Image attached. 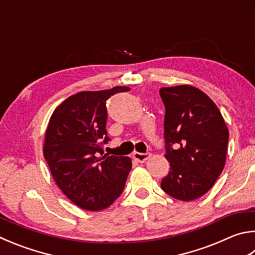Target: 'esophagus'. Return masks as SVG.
Here are the masks:
<instances>
[{
	"instance_id": "obj_1",
	"label": "esophagus",
	"mask_w": 255,
	"mask_h": 255,
	"mask_svg": "<svg viewBox=\"0 0 255 255\" xmlns=\"http://www.w3.org/2000/svg\"><path fill=\"white\" fill-rule=\"evenodd\" d=\"M133 159H136L137 161H139V163H143V161H146L148 158L150 157V154L149 152H133Z\"/></svg>"
}]
</instances>
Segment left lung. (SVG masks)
Listing matches in <instances>:
<instances>
[{
  "mask_svg": "<svg viewBox=\"0 0 255 255\" xmlns=\"http://www.w3.org/2000/svg\"><path fill=\"white\" fill-rule=\"evenodd\" d=\"M159 94L166 109L165 157L170 165L160 187L176 200H197L224 168L229 129L216 105L196 87H165Z\"/></svg>",
  "mask_w": 255,
  "mask_h": 255,
  "instance_id": "1",
  "label": "left lung"
}]
</instances>
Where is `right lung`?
Listing matches in <instances>:
<instances>
[{
  "label": "right lung",
  "mask_w": 255,
  "mask_h": 255,
  "mask_svg": "<svg viewBox=\"0 0 255 255\" xmlns=\"http://www.w3.org/2000/svg\"><path fill=\"white\" fill-rule=\"evenodd\" d=\"M128 87L81 91L60 104L45 131L43 155L54 182L73 204L101 211L123 193L131 159L104 155L107 143L106 101Z\"/></svg>",
  "instance_id": "1"
}]
</instances>
